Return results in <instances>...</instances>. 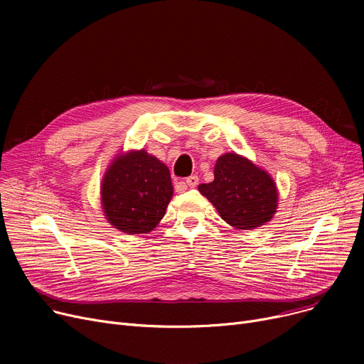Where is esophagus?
Segmentation results:
<instances>
[{
	"label": "esophagus",
	"instance_id": "34e87169",
	"mask_svg": "<svg viewBox=\"0 0 364 364\" xmlns=\"http://www.w3.org/2000/svg\"><path fill=\"white\" fill-rule=\"evenodd\" d=\"M198 183H199V177L198 176H190V177L186 178V184L188 187H196Z\"/></svg>",
	"mask_w": 364,
	"mask_h": 364
}]
</instances>
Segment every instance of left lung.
Here are the masks:
<instances>
[{"instance_id": "8db88e82", "label": "left lung", "mask_w": 364, "mask_h": 364, "mask_svg": "<svg viewBox=\"0 0 364 364\" xmlns=\"http://www.w3.org/2000/svg\"><path fill=\"white\" fill-rule=\"evenodd\" d=\"M198 188L220 217L239 230L264 225L277 211L279 192L273 177L235 151L221 155L214 168V181Z\"/></svg>"}]
</instances>
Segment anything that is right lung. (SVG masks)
<instances>
[{"instance_id": "1", "label": "right lung", "mask_w": 364, "mask_h": 364, "mask_svg": "<svg viewBox=\"0 0 364 364\" xmlns=\"http://www.w3.org/2000/svg\"><path fill=\"white\" fill-rule=\"evenodd\" d=\"M172 193L174 188L168 166L144 149L118 153L107 166L100 186L106 220L127 235L155 230Z\"/></svg>"}]
</instances>
